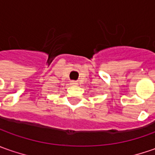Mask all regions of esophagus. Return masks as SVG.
<instances>
[{
  "mask_svg": "<svg viewBox=\"0 0 155 155\" xmlns=\"http://www.w3.org/2000/svg\"><path fill=\"white\" fill-rule=\"evenodd\" d=\"M72 86H77L78 85V82L77 81H71V83H70Z\"/></svg>",
  "mask_w": 155,
  "mask_h": 155,
  "instance_id": "1",
  "label": "esophagus"
}]
</instances>
